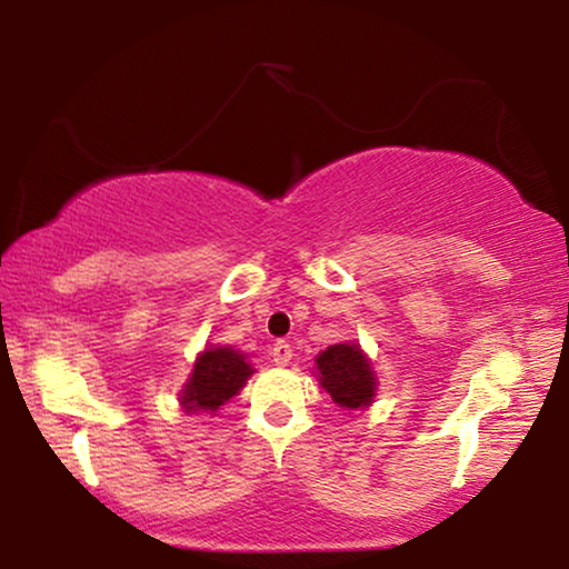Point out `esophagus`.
<instances>
[{
  "instance_id": "obj_1",
  "label": "esophagus",
  "mask_w": 569,
  "mask_h": 569,
  "mask_svg": "<svg viewBox=\"0 0 569 569\" xmlns=\"http://www.w3.org/2000/svg\"><path fill=\"white\" fill-rule=\"evenodd\" d=\"M271 357H274V362L279 365V368H287L292 360V347L287 345V341H277V345L271 347Z\"/></svg>"
}]
</instances>
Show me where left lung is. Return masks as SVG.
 <instances>
[{"instance_id":"1","label":"left lung","mask_w":569,"mask_h":569,"mask_svg":"<svg viewBox=\"0 0 569 569\" xmlns=\"http://www.w3.org/2000/svg\"><path fill=\"white\" fill-rule=\"evenodd\" d=\"M316 378L331 401L345 411H362L376 401V370L357 341L326 347L316 357Z\"/></svg>"}]
</instances>
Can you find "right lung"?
I'll list each match as a JSON object with an SVG mask.
<instances>
[{"label":"right lung","instance_id":"1","mask_svg":"<svg viewBox=\"0 0 569 569\" xmlns=\"http://www.w3.org/2000/svg\"><path fill=\"white\" fill-rule=\"evenodd\" d=\"M251 376L253 368L248 362V355L224 345L207 347L193 362L191 376L178 393V403L186 415H199V411L214 415L222 403L240 393V388Z\"/></svg>","mask_w":569,"mask_h":569}]
</instances>
